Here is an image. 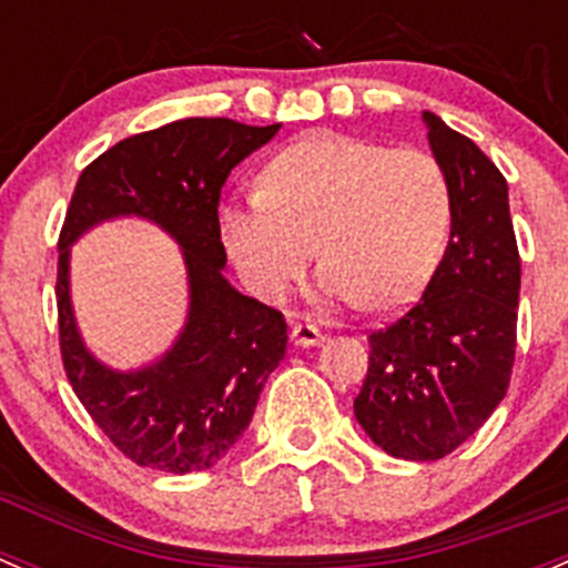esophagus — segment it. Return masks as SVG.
<instances>
[{
	"instance_id": "1",
	"label": "esophagus",
	"mask_w": 568,
	"mask_h": 568,
	"mask_svg": "<svg viewBox=\"0 0 568 568\" xmlns=\"http://www.w3.org/2000/svg\"><path fill=\"white\" fill-rule=\"evenodd\" d=\"M290 336L297 347H312V345H320V342H323V331L312 323H292Z\"/></svg>"
}]
</instances>
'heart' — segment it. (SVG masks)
<instances>
[{"label":"heart","instance_id":"b5f03b06","mask_svg":"<svg viewBox=\"0 0 568 568\" xmlns=\"http://www.w3.org/2000/svg\"><path fill=\"white\" fill-rule=\"evenodd\" d=\"M453 223L445 168L423 149L314 132L221 206V237L254 295L278 301L323 256L320 301L406 306L434 276Z\"/></svg>","mask_w":568,"mask_h":568}]
</instances>
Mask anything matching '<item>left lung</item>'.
I'll return each mask as SVG.
<instances>
[{
    "label": "left lung",
    "instance_id": "left-lung-1",
    "mask_svg": "<svg viewBox=\"0 0 568 568\" xmlns=\"http://www.w3.org/2000/svg\"><path fill=\"white\" fill-rule=\"evenodd\" d=\"M423 121L450 182V243L423 297L369 334L367 378L353 400L369 439L406 462L445 458L499 406L521 284L505 176L439 115Z\"/></svg>",
    "mask_w": 568,
    "mask_h": 568
}]
</instances>
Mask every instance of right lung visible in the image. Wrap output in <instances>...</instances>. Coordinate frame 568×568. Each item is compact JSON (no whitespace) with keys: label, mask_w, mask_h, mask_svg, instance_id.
Returning <instances> with one entry per match:
<instances>
[{"label":"right lung","mask_w":568,"mask_h":568,"mask_svg":"<svg viewBox=\"0 0 568 568\" xmlns=\"http://www.w3.org/2000/svg\"><path fill=\"white\" fill-rule=\"evenodd\" d=\"M282 123L184 118L132 134L82 171L60 232L58 325L71 389L106 439L138 467L201 473L226 456L254 417L267 375L286 351L278 308L223 276L217 201L234 165L273 140ZM138 214L165 227L189 265L191 312L160 363L132 374L104 368L75 331L68 292L70 243L95 222Z\"/></svg>","instance_id":"obj_1"}]
</instances>
